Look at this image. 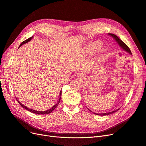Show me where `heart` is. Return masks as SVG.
<instances>
[{
    "instance_id": "b5f03b06",
    "label": "heart",
    "mask_w": 146,
    "mask_h": 146,
    "mask_svg": "<svg viewBox=\"0 0 146 146\" xmlns=\"http://www.w3.org/2000/svg\"><path fill=\"white\" fill-rule=\"evenodd\" d=\"M100 46H101V44H100L99 42H96L93 45L92 49H93V51H96V50H98L99 49Z\"/></svg>"
}]
</instances>
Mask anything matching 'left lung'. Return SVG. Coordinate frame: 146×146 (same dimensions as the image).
<instances>
[{"mask_svg": "<svg viewBox=\"0 0 146 146\" xmlns=\"http://www.w3.org/2000/svg\"><path fill=\"white\" fill-rule=\"evenodd\" d=\"M108 35H110V36H111L112 37L114 38V40H115V41L118 43V44L119 45V46L123 48V49L124 50H125L126 52H127L129 53V54H131V55H132V53H131V50H130V48H129V47L125 44V43L123 41H121L117 35H114V34H108ZM88 110L90 111H91L88 108ZM118 110H119V109L116 110H115V111H112V112H110L102 113V114H98V113H95V112H92V111H91V112H92L93 113V114H96V115H107L111 114H112V113H114V112H115L116 111H118Z\"/></svg>", "mask_w": 146, "mask_h": 146, "instance_id": "8db88e82", "label": "left lung"}]
</instances>
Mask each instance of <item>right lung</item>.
Instances as JSON below:
<instances>
[{"mask_svg": "<svg viewBox=\"0 0 146 146\" xmlns=\"http://www.w3.org/2000/svg\"><path fill=\"white\" fill-rule=\"evenodd\" d=\"M32 38H33V36L30 37V38H29L28 39H27L26 40H25V41H23L22 42H21V44H20V46H19V47H20V46H22L23 44H25V43H27L28 42L30 41ZM61 91H60V93H59V96H61ZM60 100H61V98H59L58 103H57L56 104H55V105H54V106L52 108H50V109H49V110H47V111H36V110H32V109L28 108V107H26V106H25V105H23L22 104H21L20 102L19 101V100H17H17L18 101L19 104L21 106H22V107L23 108H25V110H28V111H30V112H32V113H34V114H50V113L52 112L54 110H55V109L57 107V106L59 105V102H60Z\"/></svg>", "mask_w": 146, "mask_h": 146, "instance_id": "right-lung-1", "label": "right lung"}]
</instances>
